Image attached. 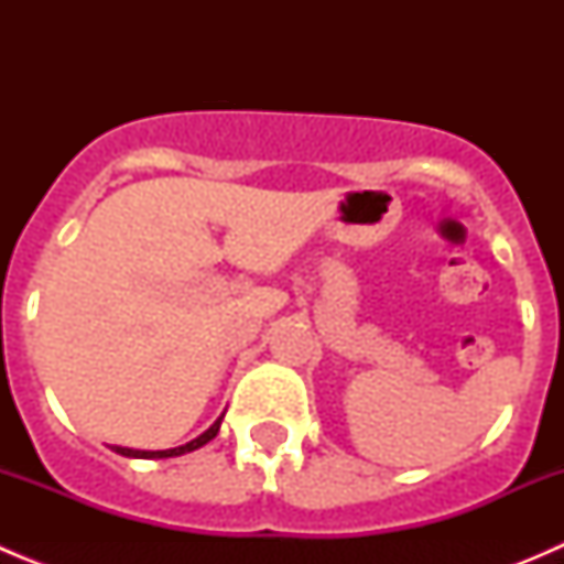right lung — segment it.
<instances>
[{"mask_svg":"<svg viewBox=\"0 0 564 564\" xmlns=\"http://www.w3.org/2000/svg\"><path fill=\"white\" fill-rule=\"evenodd\" d=\"M220 420H224V417L215 420V423L209 425V429L204 431L202 436H196V440H191V442H187V445L172 447V451H130V447H117V445H113L111 451L119 453V456H128V458H174V456H182V453L198 451V447L207 445L209 440H215V436H218V431H220Z\"/></svg>","mask_w":564,"mask_h":564,"instance_id":"obj_1","label":"right lung"}]
</instances>
